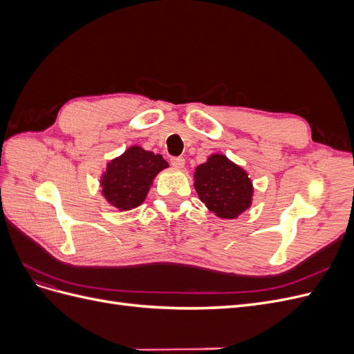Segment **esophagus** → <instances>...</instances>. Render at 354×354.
Returning <instances> with one entry per match:
<instances>
[{
    "label": "esophagus",
    "mask_w": 354,
    "mask_h": 354,
    "mask_svg": "<svg viewBox=\"0 0 354 354\" xmlns=\"http://www.w3.org/2000/svg\"><path fill=\"white\" fill-rule=\"evenodd\" d=\"M171 165H173L174 168H183L185 167V158H181V156L171 158Z\"/></svg>",
    "instance_id": "esophagus-1"
}]
</instances>
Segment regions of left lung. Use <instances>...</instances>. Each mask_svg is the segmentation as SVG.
<instances>
[{"label": "left lung", "instance_id": "8db88e82", "mask_svg": "<svg viewBox=\"0 0 354 354\" xmlns=\"http://www.w3.org/2000/svg\"><path fill=\"white\" fill-rule=\"evenodd\" d=\"M195 190L205 207L220 218H236L252 203V181L246 171L220 153L195 169Z\"/></svg>", "mask_w": 354, "mask_h": 354}]
</instances>
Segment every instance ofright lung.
I'll use <instances>...</instances> for the list:
<instances>
[{"instance_id": "obj_1", "label": "right lung", "mask_w": 354, "mask_h": 354, "mask_svg": "<svg viewBox=\"0 0 354 354\" xmlns=\"http://www.w3.org/2000/svg\"><path fill=\"white\" fill-rule=\"evenodd\" d=\"M168 168L162 155L131 146L111 162L100 178L102 194L120 211L133 209L145 202L158 173Z\"/></svg>"}]
</instances>
